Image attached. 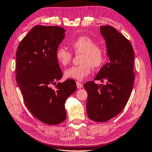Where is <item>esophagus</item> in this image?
<instances>
[{
	"mask_svg": "<svg viewBox=\"0 0 152 152\" xmlns=\"http://www.w3.org/2000/svg\"><path fill=\"white\" fill-rule=\"evenodd\" d=\"M76 85H77V87L78 88H81L82 87H83V85H82L81 83H80V82H78V81L76 82Z\"/></svg>",
	"mask_w": 152,
	"mask_h": 152,
	"instance_id": "obj_1",
	"label": "esophagus"
}]
</instances>
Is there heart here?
<instances>
[{
    "label": "heart",
    "instance_id": "b5f03b06",
    "mask_svg": "<svg viewBox=\"0 0 152 152\" xmlns=\"http://www.w3.org/2000/svg\"><path fill=\"white\" fill-rule=\"evenodd\" d=\"M71 47L76 54H82L81 65L66 69L64 76L67 79L82 80L91 72V67L99 68L105 59V51L104 48L97 45L92 38L87 36L80 37L71 43ZM72 55L64 48L60 47L56 51V58L62 66H67L71 62Z\"/></svg>",
    "mask_w": 152,
    "mask_h": 152
}]
</instances>
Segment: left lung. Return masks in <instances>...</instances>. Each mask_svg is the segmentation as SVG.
I'll return each mask as SVG.
<instances>
[{"mask_svg": "<svg viewBox=\"0 0 152 152\" xmlns=\"http://www.w3.org/2000/svg\"><path fill=\"white\" fill-rule=\"evenodd\" d=\"M101 34L106 45L110 61L95 77V80H106V85L85 83L88 93L86 113L93 121L104 122L122 111L131 96L134 81V53L129 41L109 25L101 26Z\"/></svg>", "mask_w": 152, "mask_h": 152, "instance_id": "obj_1", "label": "left lung"}]
</instances>
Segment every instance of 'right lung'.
I'll list each match as a JSON object with an SVG mask.
<instances>
[{
	"instance_id": "add662e5",
	"label": "right lung",
	"mask_w": 152,
	"mask_h": 152,
	"mask_svg": "<svg viewBox=\"0 0 152 152\" xmlns=\"http://www.w3.org/2000/svg\"><path fill=\"white\" fill-rule=\"evenodd\" d=\"M65 32L57 26H35L21 40L16 54V81L25 105L36 118L48 125L66 120L65 102L76 90L71 79L51 87L62 77L56 51Z\"/></svg>"
}]
</instances>
